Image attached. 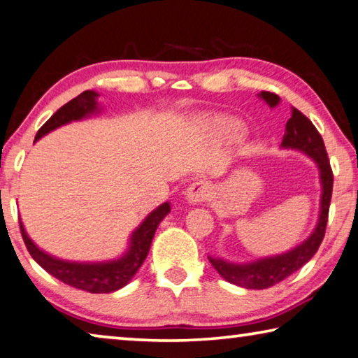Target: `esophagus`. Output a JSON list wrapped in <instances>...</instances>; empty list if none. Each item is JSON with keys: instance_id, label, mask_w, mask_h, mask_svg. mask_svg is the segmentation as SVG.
Returning a JSON list of instances; mask_svg holds the SVG:
<instances>
[{"instance_id": "34e87169", "label": "esophagus", "mask_w": 358, "mask_h": 358, "mask_svg": "<svg viewBox=\"0 0 358 358\" xmlns=\"http://www.w3.org/2000/svg\"><path fill=\"white\" fill-rule=\"evenodd\" d=\"M210 192H211V186L207 181H202V180H197L194 181L192 185L187 186V189L185 191V199L187 201V203H201L203 201H207L210 197Z\"/></svg>"}]
</instances>
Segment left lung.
Masks as SVG:
<instances>
[{"label":"left lung","instance_id":"left-lung-1","mask_svg":"<svg viewBox=\"0 0 358 358\" xmlns=\"http://www.w3.org/2000/svg\"><path fill=\"white\" fill-rule=\"evenodd\" d=\"M259 98L264 99L271 108L280 104V96L275 93L260 92ZM281 148L301 151V153L308 155L316 162L319 169L320 186H322L317 224L313 234L305 241H301L299 246L292 248L287 252L278 254V256L262 257L248 264H234L221 257L208 256V260L217 273L226 281L235 284V286L257 290L275 286V284L295 273L296 270H300L306 262H310L324 240L331 201L333 173L322 137H320L311 121L300 110H296L295 107H292V117L286 123Z\"/></svg>","mask_w":358,"mask_h":358}]
</instances>
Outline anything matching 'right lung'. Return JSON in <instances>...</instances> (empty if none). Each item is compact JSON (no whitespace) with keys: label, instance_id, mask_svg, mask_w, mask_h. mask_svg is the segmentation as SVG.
<instances>
[{"label":"right lung","instance_id":"1","mask_svg":"<svg viewBox=\"0 0 358 358\" xmlns=\"http://www.w3.org/2000/svg\"><path fill=\"white\" fill-rule=\"evenodd\" d=\"M98 96L99 94L93 90H87V92L78 94L77 98L69 101L68 104H64L62 108H58L38 131L34 142H38L41 137H44L48 132L71 123V121H78L88 118L93 113H98L101 110ZM169 213H171V203L169 202H164L151 211L141 222V226L132 232L129 246L123 256L113 260H106V262H71V260L58 259L41 250L29 238L22 221L20 230L31 257L52 276H55L57 280L63 281L68 286L87 290V292L108 294L124 287L134 278L137 270L142 266L143 260L148 256L157 226Z\"/></svg>","mask_w":358,"mask_h":358}]
</instances>
